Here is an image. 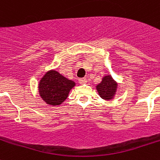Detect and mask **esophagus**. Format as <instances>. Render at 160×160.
I'll list each match as a JSON object with an SVG mask.
<instances>
[{
	"mask_svg": "<svg viewBox=\"0 0 160 160\" xmlns=\"http://www.w3.org/2000/svg\"><path fill=\"white\" fill-rule=\"evenodd\" d=\"M87 82V79L86 78H81V79H79V83L80 84H85Z\"/></svg>",
	"mask_w": 160,
	"mask_h": 160,
	"instance_id": "34e87169",
	"label": "esophagus"
}]
</instances>
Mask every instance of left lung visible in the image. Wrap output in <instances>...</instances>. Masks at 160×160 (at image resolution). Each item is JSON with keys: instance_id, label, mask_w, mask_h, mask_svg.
Listing matches in <instances>:
<instances>
[{"instance_id": "8db88e82", "label": "left lung", "mask_w": 160, "mask_h": 160, "mask_svg": "<svg viewBox=\"0 0 160 160\" xmlns=\"http://www.w3.org/2000/svg\"><path fill=\"white\" fill-rule=\"evenodd\" d=\"M118 84L111 75H107L102 78L100 84L96 86L97 91L98 92L99 96L104 100L113 99L116 93Z\"/></svg>"}]
</instances>
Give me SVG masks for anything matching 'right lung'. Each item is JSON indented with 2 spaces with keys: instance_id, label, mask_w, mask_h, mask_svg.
<instances>
[{
  "instance_id": "1",
  "label": "right lung",
  "mask_w": 160,
  "mask_h": 160,
  "mask_svg": "<svg viewBox=\"0 0 160 160\" xmlns=\"http://www.w3.org/2000/svg\"><path fill=\"white\" fill-rule=\"evenodd\" d=\"M76 83L68 80L55 70L44 75L39 83V93L44 102L50 106H59L68 98Z\"/></svg>"
}]
</instances>
